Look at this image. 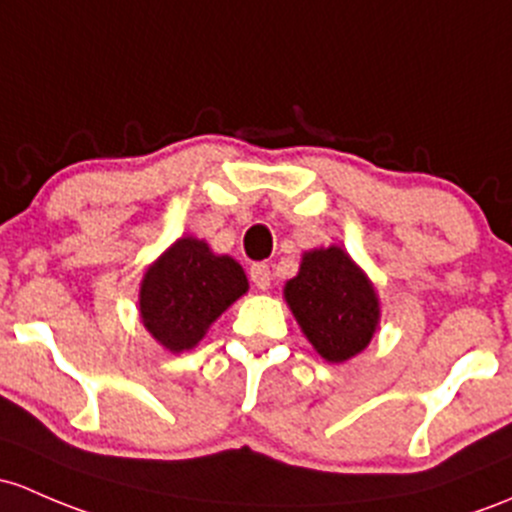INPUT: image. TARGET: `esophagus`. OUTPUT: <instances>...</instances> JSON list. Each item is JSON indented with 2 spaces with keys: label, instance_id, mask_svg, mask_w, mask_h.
I'll use <instances>...</instances> for the list:
<instances>
[{
  "label": "esophagus",
  "instance_id": "1",
  "mask_svg": "<svg viewBox=\"0 0 512 512\" xmlns=\"http://www.w3.org/2000/svg\"><path fill=\"white\" fill-rule=\"evenodd\" d=\"M250 279L257 289H262V292H265V289H270V284H272L270 265H265V262H257V265H252Z\"/></svg>",
  "mask_w": 512,
  "mask_h": 512
}]
</instances>
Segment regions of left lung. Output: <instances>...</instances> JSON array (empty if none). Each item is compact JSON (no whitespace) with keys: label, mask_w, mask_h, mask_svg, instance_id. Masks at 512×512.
I'll return each instance as SVG.
<instances>
[{"label":"left lung","mask_w":512,"mask_h":512,"mask_svg":"<svg viewBox=\"0 0 512 512\" xmlns=\"http://www.w3.org/2000/svg\"><path fill=\"white\" fill-rule=\"evenodd\" d=\"M284 301L326 363H346L363 353L380 328L375 284L338 245L301 255L297 277L284 284Z\"/></svg>","instance_id":"left-lung-1"}]
</instances>
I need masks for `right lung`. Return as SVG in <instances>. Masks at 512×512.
I'll return each instance as SVG.
<instances>
[{
	"instance_id": "right-lung-1",
	"label": "right lung",
	"mask_w": 512,
	"mask_h": 512,
	"mask_svg": "<svg viewBox=\"0 0 512 512\" xmlns=\"http://www.w3.org/2000/svg\"><path fill=\"white\" fill-rule=\"evenodd\" d=\"M245 270L215 255L206 240L184 235L147 267L139 284V319L169 353L196 348L213 321L247 294Z\"/></svg>"
}]
</instances>
